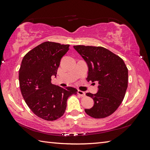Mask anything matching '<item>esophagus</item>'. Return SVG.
<instances>
[{
  "mask_svg": "<svg viewBox=\"0 0 150 150\" xmlns=\"http://www.w3.org/2000/svg\"><path fill=\"white\" fill-rule=\"evenodd\" d=\"M77 93H78V95H80V96H81L82 97H85V93H84V91H82L81 90H78Z\"/></svg>",
  "mask_w": 150,
  "mask_h": 150,
  "instance_id": "esophagus-1",
  "label": "esophagus"
}]
</instances>
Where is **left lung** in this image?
I'll return each mask as SVG.
<instances>
[{"label": "left lung", "instance_id": "1", "mask_svg": "<svg viewBox=\"0 0 150 150\" xmlns=\"http://www.w3.org/2000/svg\"><path fill=\"white\" fill-rule=\"evenodd\" d=\"M73 47L87 63L86 80L98 82L97 93L86 94L93 98L94 105L85 109V112L95 119L111 115L122 103L128 88V70L125 63L103 47L78 45Z\"/></svg>", "mask_w": 150, "mask_h": 150}]
</instances>
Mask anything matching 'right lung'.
I'll return each instance as SVG.
<instances>
[{"label": "right lung", "mask_w": 150, "mask_h": 150, "mask_svg": "<svg viewBox=\"0 0 150 150\" xmlns=\"http://www.w3.org/2000/svg\"><path fill=\"white\" fill-rule=\"evenodd\" d=\"M69 44L44 42L28 52L22 60L18 79L21 93L28 106L37 116L53 121L65 112L67 100L77 93L72 87L61 88L52 83Z\"/></svg>", "instance_id": "add662e5"}]
</instances>
